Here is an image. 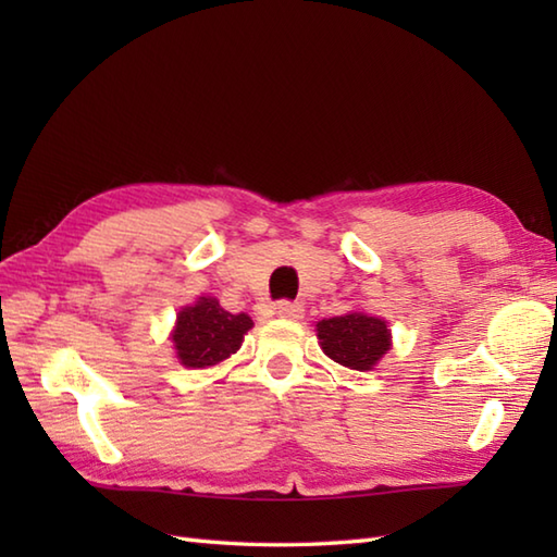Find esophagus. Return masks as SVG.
<instances>
[{
	"label": "esophagus",
	"instance_id": "obj_1",
	"mask_svg": "<svg viewBox=\"0 0 557 557\" xmlns=\"http://www.w3.org/2000/svg\"><path fill=\"white\" fill-rule=\"evenodd\" d=\"M277 315L280 318H292V321H299V318L304 315V306L299 301H277Z\"/></svg>",
	"mask_w": 557,
	"mask_h": 557
}]
</instances>
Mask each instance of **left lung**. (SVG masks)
Listing matches in <instances>:
<instances>
[{"label": "left lung", "instance_id": "8db88e82", "mask_svg": "<svg viewBox=\"0 0 557 557\" xmlns=\"http://www.w3.org/2000/svg\"><path fill=\"white\" fill-rule=\"evenodd\" d=\"M318 339L330 359L354 371H371L389 349L385 321L366 313H347L321 321Z\"/></svg>", "mask_w": 557, "mask_h": 557}]
</instances>
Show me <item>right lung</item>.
<instances>
[{"label":"right lung","mask_w":557,"mask_h":557,"mask_svg":"<svg viewBox=\"0 0 557 557\" xmlns=\"http://www.w3.org/2000/svg\"><path fill=\"white\" fill-rule=\"evenodd\" d=\"M253 321L246 313L234 315L224 311L212 297H200L194 306H186L176 315L172 342L176 357L188 369L215 366L242 347L246 330Z\"/></svg>","instance_id":"obj_1"}]
</instances>
